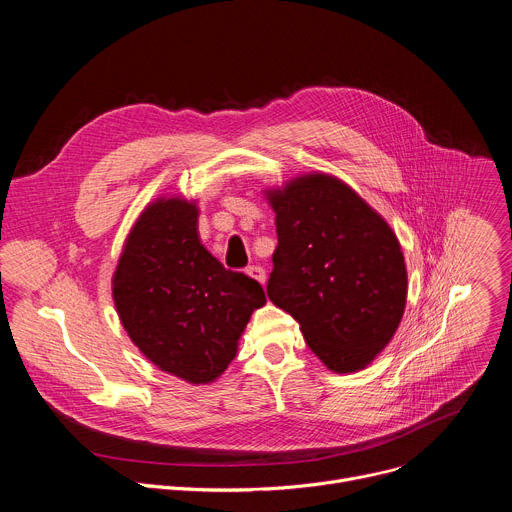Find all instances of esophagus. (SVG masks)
Masks as SVG:
<instances>
[{"label":"esophagus","instance_id":"esophagus-1","mask_svg":"<svg viewBox=\"0 0 512 512\" xmlns=\"http://www.w3.org/2000/svg\"><path fill=\"white\" fill-rule=\"evenodd\" d=\"M245 273H247L249 277H253L255 281H259L261 285L265 283V271H263V267H259V265H251V267H247V269H245Z\"/></svg>","mask_w":512,"mask_h":512}]
</instances>
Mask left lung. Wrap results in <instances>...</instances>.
Segmentation results:
<instances>
[{
	"instance_id": "8db88e82",
	"label": "left lung",
	"mask_w": 512,
	"mask_h": 512,
	"mask_svg": "<svg viewBox=\"0 0 512 512\" xmlns=\"http://www.w3.org/2000/svg\"><path fill=\"white\" fill-rule=\"evenodd\" d=\"M275 212L269 300L294 316L332 373L367 369L393 340L407 304L401 243L340 178L310 172L263 190Z\"/></svg>"
}]
</instances>
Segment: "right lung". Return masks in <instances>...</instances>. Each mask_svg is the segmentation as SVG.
<instances>
[{
    "label": "right lung",
    "instance_id": "1",
    "mask_svg": "<svg viewBox=\"0 0 512 512\" xmlns=\"http://www.w3.org/2000/svg\"><path fill=\"white\" fill-rule=\"evenodd\" d=\"M198 200L160 196L145 206L113 271L117 316L141 354L190 385L221 377L237 356L263 287L229 271L198 235Z\"/></svg>",
    "mask_w": 512,
    "mask_h": 512
}]
</instances>
